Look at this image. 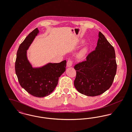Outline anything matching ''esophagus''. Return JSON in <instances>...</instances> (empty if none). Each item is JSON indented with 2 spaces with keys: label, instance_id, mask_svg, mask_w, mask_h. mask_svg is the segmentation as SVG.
Segmentation results:
<instances>
[{
  "label": "esophagus",
  "instance_id": "obj_1",
  "mask_svg": "<svg viewBox=\"0 0 132 132\" xmlns=\"http://www.w3.org/2000/svg\"><path fill=\"white\" fill-rule=\"evenodd\" d=\"M72 64H73V62L71 60V59H69L67 61V67H71L72 65Z\"/></svg>",
  "mask_w": 132,
  "mask_h": 132
}]
</instances>
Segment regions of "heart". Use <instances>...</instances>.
<instances>
[{
    "mask_svg": "<svg viewBox=\"0 0 132 132\" xmlns=\"http://www.w3.org/2000/svg\"><path fill=\"white\" fill-rule=\"evenodd\" d=\"M85 52H86V50H82V51H81V52L79 54V55H78V57H80V58H81V57H82L84 56V54L85 53Z\"/></svg>",
    "mask_w": 132,
    "mask_h": 132,
    "instance_id": "1",
    "label": "heart"
}]
</instances>
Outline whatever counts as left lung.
I'll list each match as a JSON object with an SVG mask.
<instances>
[{"instance_id":"obj_1","label":"left lung","mask_w":132,"mask_h":132,"mask_svg":"<svg viewBox=\"0 0 132 132\" xmlns=\"http://www.w3.org/2000/svg\"><path fill=\"white\" fill-rule=\"evenodd\" d=\"M98 37L95 50L88 54L86 60L74 66L75 87L81 94L89 96L101 95L109 89L117 70L113 46L101 31Z\"/></svg>"}]
</instances>
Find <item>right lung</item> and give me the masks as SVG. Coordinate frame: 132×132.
Segmentation results:
<instances>
[{
  "instance_id": "obj_1",
  "label": "right lung",
  "mask_w": 132,
  "mask_h": 132,
  "mask_svg": "<svg viewBox=\"0 0 132 132\" xmlns=\"http://www.w3.org/2000/svg\"><path fill=\"white\" fill-rule=\"evenodd\" d=\"M38 33L36 28L20 45L15 68L21 86L32 95L43 97L50 95L56 88L59 78L65 71L66 61L50 63L41 68H33L27 59V50Z\"/></svg>"
}]
</instances>
